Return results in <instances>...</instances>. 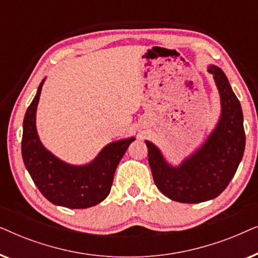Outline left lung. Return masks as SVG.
<instances>
[{"label":"left lung","mask_w":258,"mask_h":258,"mask_svg":"<svg viewBox=\"0 0 258 258\" xmlns=\"http://www.w3.org/2000/svg\"><path fill=\"white\" fill-rule=\"evenodd\" d=\"M220 91L222 114L216 128L191 156L171 167L149 141L148 161L154 182L162 194L181 203H201L217 197L237 170L245 148L243 112L225 74L216 66L208 68Z\"/></svg>","instance_id":"1"}]
</instances>
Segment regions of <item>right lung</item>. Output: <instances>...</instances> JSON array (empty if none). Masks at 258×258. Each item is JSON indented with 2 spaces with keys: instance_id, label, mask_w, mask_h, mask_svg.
Instances as JSON below:
<instances>
[{
  "instance_id": "obj_1",
  "label": "right lung",
  "mask_w": 258,
  "mask_h": 258,
  "mask_svg": "<svg viewBox=\"0 0 258 258\" xmlns=\"http://www.w3.org/2000/svg\"><path fill=\"white\" fill-rule=\"evenodd\" d=\"M44 80L23 119L22 158L28 172L49 202L70 209H86L101 203L110 192L116 168L134 137L104 147L86 165L66 163L48 151L36 132V108Z\"/></svg>"
}]
</instances>
